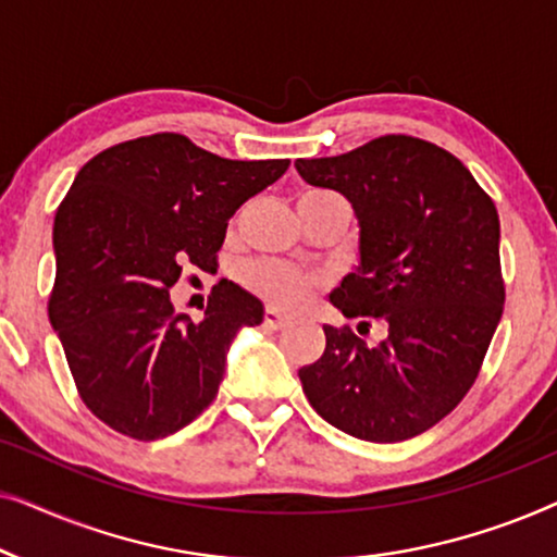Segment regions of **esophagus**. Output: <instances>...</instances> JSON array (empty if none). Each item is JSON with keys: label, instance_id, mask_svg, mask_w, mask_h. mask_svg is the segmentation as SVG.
<instances>
[{"label": "esophagus", "instance_id": "34e87169", "mask_svg": "<svg viewBox=\"0 0 557 557\" xmlns=\"http://www.w3.org/2000/svg\"><path fill=\"white\" fill-rule=\"evenodd\" d=\"M263 324L265 326H269V330H273V332H278V330H286V326L288 324H292V322H288V317H284V314H278V311L276 309H265V314H263Z\"/></svg>", "mask_w": 557, "mask_h": 557}]
</instances>
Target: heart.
<instances>
[{
	"mask_svg": "<svg viewBox=\"0 0 557 557\" xmlns=\"http://www.w3.org/2000/svg\"><path fill=\"white\" fill-rule=\"evenodd\" d=\"M309 195H330V193H307ZM243 284L250 292L269 304L273 309L281 311H299L322 292L324 278L319 273L294 269V265L278 263V261H253L240 271Z\"/></svg>",
	"mask_w": 557,
	"mask_h": 557,
	"instance_id": "heart-1",
	"label": "heart"
}]
</instances>
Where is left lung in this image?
Segmentation results:
<instances>
[{
  "label": "left lung",
  "instance_id": "left-lung-1",
  "mask_svg": "<svg viewBox=\"0 0 557 557\" xmlns=\"http://www.w3.org/2000/svg\"><path fill=\"white\" fill-rule=\"evenodd\" d=\"M296 170L345 195L360 220V265L332 304L364 330L387 326L370 347L326 324L324 355L299 370L304 393L349 436L413 438L463 400L502 319L497 208L459 159L406 134L296 159Z\"/></svg>",
  "mask_w": 557,
  "mask_h": 557
}]
</instances>
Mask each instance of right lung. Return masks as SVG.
Wrapping results in <instances>:
<instances>
[{"instance_id": "right-lung-1", "label": "right lung", "mask_w": 557, "mask_h": 557, "mask_svg": "<svg viewBox=\"0 0 557 557\" xmlns=\"http://www.w3.org/2000/svg\"><path fill=\"white\" fill-rule=\"evenodd\" d=\"M288 159L235 162L182 134L121 141L83 164L52 225L48 314L81 400L109 429L164 438L215 400L225 352L263 304L220 281L202 322L174 311L182 269L212 271L227 220Z\"/></svg>"}]
</instances>
